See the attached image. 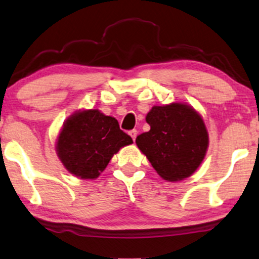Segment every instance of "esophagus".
I'll return each mask as SVG.
<instances>
[{"mask_svg": "<svg viewBox=\"0 0 259 259\" xmlns=\"http://www.w3.org/2000/svg\"><path fill=\"white\" fill-rule=\"evenodd\" d=\"M130 136H131V138H132L133 140H136V138H137V134H138V132H137V130H132V131H130Z\"/></svg>", "mask_w": 259, "mask_h": 259, "instance_id": "34e87169", "label": "esophagus"}]
</instances>
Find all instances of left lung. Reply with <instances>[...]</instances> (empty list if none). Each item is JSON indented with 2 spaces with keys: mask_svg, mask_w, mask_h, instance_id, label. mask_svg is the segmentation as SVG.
Segmentation results:
<instances>
[{
  "mask_svg": "<svg viewBox=\"0 0 259 259\" xmlns=\"http://www.w3.org/2000/svg\"><path fill=\"white\" fill-rule=\"evenodd\" d=\"M150 131L136 143L163 180L182 181L197 170L206 157L209 138L202 116L182 102L153 106L146 115Z\"/></svg>",
  "mask_w": 259,
  "mask_h": 259,
  "instance_id": "obj_1",
  "label": "left lung"
}]
</instances>
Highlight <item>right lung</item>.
Here are the masks:
<instances>
[{
    "instance_id": "obj_1",
    "label": "right lung",
    "mask_w": 259,
    "mask_h": 259,
    "mask_svg": "<svg viewBox=\"0 0 259 259\" xmlns=\"http://www.w3.org/2000/svg\"><path fill=\"white\" fill-rule=\"evenodd\" d=\"M132 138L120 130L115 117L99 109H83L70 115L57 138V156L70 174L94 180Z\"/></svg>"
}]
</instances>
